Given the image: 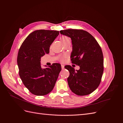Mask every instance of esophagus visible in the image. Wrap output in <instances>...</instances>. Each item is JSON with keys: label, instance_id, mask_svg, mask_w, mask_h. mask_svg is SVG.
Here are the masks:
<instances>
[{"label": "esophagus", "instance_id": "esophagus-1", "mask_svg": "<svg viewBox=\"0 0 123 123\" xmlns=\"http://www.w3.org/2000/svg\"><path fill=\"white\" fill-rule=\"evenodd\" d=\"M61 68H62V69H64V65H61Z\"/></svg>", "mask_w": 123, "mask_h": 123}]
</instances>
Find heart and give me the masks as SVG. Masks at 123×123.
<instances>
[{"mask_svg": "<svg viewBox=\"0 0 123 123\" xmlns=\"http://www.w3.org/2000/svg\"><path fill=\"white\" fill-rule=\"evenodd\" d=\"M61 40L62 41V42L63 43H65L66 42H69V41H71V39L70 38L67 36H63L62 37H61ZM64 60V59L63 58H62V61H63Z\"/></svg>", "mask_w": 123, "mask_h": 123, "instance_id": "obj_1", "label": "heart"}]
</instances>
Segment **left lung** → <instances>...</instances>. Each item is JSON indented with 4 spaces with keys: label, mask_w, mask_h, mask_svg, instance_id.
<instances>
[{
    "label": "left lung",
    "mask_w": 123,
    "mask_h": 123,
    "mask_svg": "<svg viewBox=\"0 0 123 123\" xmlns=\"http://www.w3.org/2000/svg\"><path fill=\"white\" fill-rule=\"evenodd\" d=\"M60 32L71 39L70 57L72 62L80 67L78 70L70 65L66 67L70 73L67 78L70 89L79 96L91 94L99 86L104 70L100 45L92 35L84 30L70 29Z\"/></svg>",
    "instance_id": "8db88e82"
}]
</instances>
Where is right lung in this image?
Wrapping results in <instances>:
<instances>
[{
	"label": "right lung",
	"mask_w": 123,
	"mask_h": 123,
	"mask_svg": "<svg viewBox=\"0 0 123 123\" xmlns=\"http://www.w3.org/2000/svg\"><path fill=\"white\" fill-rule=\"evenodd\" d=\"M59 34L58 31L35 30L26 38L19 50L17 61L19 76L24 86L34 95H46L55 85L61 65L55 63L43 69L40 61L43 55L49 53L50 45Z\"/></svg>",
	"instance_id": "right-lung-1"
}]
</instances>
